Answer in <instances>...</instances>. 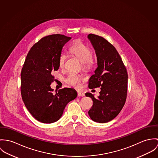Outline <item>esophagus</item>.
<instances>
[{"instance_id": "esophagus-1", "label": "esophagus", "mask_w": 158, "mask_h": 158, "mask_svg": "<svg viewBox=\"0 0 158 158\" xmlns=\"http://www.w3.org/2000/svg\"><path fill=\"white\" fill-rule=\"evenodd\" d=\"M77 96H79V97H83L85 96L84 93H83L82 92H81V91H77Z\"/></svg>"}]
</instances>
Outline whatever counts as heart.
Wrapping results in <instances>:
<instances>
[{
  "label": "heart",
  "instance_id": "b5f03b06",
  "mask_svg": "<svg viewBox=\"0 0 158 158\" xmlns=\"http://www.w3.org/2000/svg\"><path fill=\"white\" fill-rule=\"evenodd\" d=\"M71 53L82 61V67L84 69L90 70L96 64L95 57L93 56V52L88 46L84 45L80 41H76L70 48ZM67 59V55L62 53L59 58V66L60 69L65 67ZM84 81V78L77 74L71 73L65 79L66 82L71 86L78 88L81 84Z\"/></svg>",
  "mask_w": 158,
  "mask_h": 158
}]
</instances>
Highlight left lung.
I'll return each mask as SVG.
<instances>
[{
  "mask_svg": "<svg viewBox=\"0 0 158 158\" xmlns=\"http://www.w3.org/2000/svg\"><path fill=\"white\" fill-rule=\"evenodd\" d=\"M88 38L98 59V67L88 81V87H101L98 99L90 93L85 94L93 102L88 114L93 121L108 123L118 115L125 103L127 71L116 49L105 38L94 34H89Z\"/></svg>",
  "mask_w": 158,
  "mask_h": 158,
  "instance_id": "left-lung-1",
  "label": "left lung"
}]
</instances>
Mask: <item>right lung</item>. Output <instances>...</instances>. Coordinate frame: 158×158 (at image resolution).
Segmentation results:
<instances>
[{
  "label": "right lung",
  "instance_id": "add662e5",
  "mask_svg": "<svg viewBox=\"0 0 158 158\" xmlns=\"http://www.w3.org/2000/svg\"><path fill=\"white\" fill-rule=\"evenodd\" d=\"M71 39L62 35L42 37L31 48L21 71L20 92L26 108L39 122L54 123L64 108L77 97L73 88H64L53 93V73L59 68V58L64 45Z\"/></svg>",
  "mask_w": 158,
  "mask_h": 158
}]
</instances>
